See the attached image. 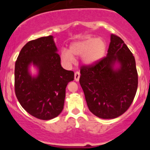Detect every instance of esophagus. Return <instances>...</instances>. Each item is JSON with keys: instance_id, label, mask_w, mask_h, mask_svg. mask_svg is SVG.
<instances>
[{"instance_id": "esophagus-1", "label": "esophagus", "mask_w": 150, "mask_h": 150, "mask_svg": "<svg viewBox=\"0 0 150 150\" xmlns=\"http://www.w3.org/2000/svg\"><path fill=\"white\" fill-rule=\"evenodd\" d=\"M80 72L77 71L75 72V76H74V77H75V81H79V80H80Z\"/></svg>"}]
</instances>
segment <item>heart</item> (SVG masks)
<instances>
[{"label": "heart", "instance_id": "b5f03b06", "mask_svg": "<svg viewBox=\"0 0 150 150\" xmlns=\"http://www.w3.org/2000/svg\"><path fill=\"white\" fill-rule=\"evenodd\" d=\"M106 49V42L101 39L88 37L83 40L73 42L70 50L63 49L61 51L62 61L66 63L75 61L73 56H82V61L86 65L95 64L104 57Z\"/></svg>", "mask_w": 150, "mask_h": 150}]
</instances>
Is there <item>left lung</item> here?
Wrapping results in <instances>:
<instances>
[{
    "mask_svg": "<svg viewBox=\"0 0 150 150\" xmlns=\"http://www.w3.org/2000/svg\"><path fill=\"white\" fill-rule=\"evenodd\" d=\"M116 63L120 68H114ZM80 83L89 111L99 118L111 119L121 116L132 103L138 84L133 55L115 34L106 56L95 64L80 68Z\"/></svg>",
    "mask_w": 150,
    "mask_h": 150,
    "instance_id": "1",
    "label": "left lung"
}]
</instances>
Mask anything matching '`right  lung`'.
<instances>
[{
  "instance_id": "add662e5",
  "label": "right lung",
  "mask_w": 150,
  "mask_h": 150,
  "mask_svg": "<svg viewBox=\"0 0 150 150\" xmlns=\"http://www.w3.org/2000/svg\"><path fill=\"white\" fill-rule=\"evenodd\" d=\"M52 36L27 42L21 49L15 66V92L22 108L41 120L57 117L63 109L65 88L74 80V72L62 68L61 57ZM31 64L38 75L28 72Z\"/></svg>"
}]
</instances>
